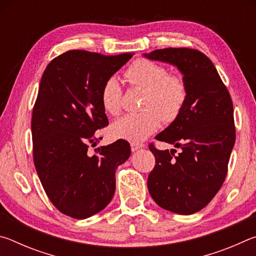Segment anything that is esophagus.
I'll list each match as a JSON object with an SVG mask.
<instances>
[{
  "label": "esophagus",
  "instance_id": "1",
  "mask_svg": "<svg viewBox=\"0 0 256 256\" xmlns=\"http://www.w3.org/2000/svg\"><path fill=\"white\" fill-rule=\"evenodd\" d=\"M144 146V144H138V142H131V150L134 152V151L141 149Z\"/></svg>",
  "mask_w": 256,
  "mask_h": 256
}]
</instances>
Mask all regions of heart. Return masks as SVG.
Listing matches in <instances>:
<instances>
[{
  "instance_id": "heart-1",
  "label": "heart",
  "mask_w": 256,
  "mask_h": 256,
  "mask_svg": "<svg viewBox=\"0 0 256 256\" xmlns=\"http://www.w3.org/2000/svg\"><path fill=\"white\" fill-rule=\"evenodd\" d=\"M132 88L144 89L141 108L138 114H128L115 120L110 134L116 138L141 142L159 128L162 120L170 124L180 118L188 102V92L183 78L168 73L167 68L148 58H138L125 71ZM123 89L115 76L105 81L100 102L104 110L118 115L122 110Z\"/></svg>"
}]
</instances>
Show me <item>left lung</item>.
Masks as SVG:
<instances>
[{
    "mask_svg": "<svg viewBox=\"0 0 256 256\" xmlns=\"http://www.w3.org/2000/svg\"><path fill=\"white\" fill-rule=\"evenodd\" d=\"M144 56L178 68L188 92L180 118L156 136L180 152L149 144L156 158L149 193L162 209L196 214L214 198L227 176L236 138L232 97L214 63L200 50L170 47Z\"/></svg>",
    "mask_w": 256,
    "mask_h": 256,
    "instance_id": "left-lung-1",
    "label": "left lung"
}]
</instances>
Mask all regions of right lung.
Listing matches in <instances>:
<instances>
[{
  "mask_svg": "<svg viewBox=\"0 0 256 256\" xmlns=\"http://www.w3.org/2000/svg\"><path fill=\"white\" fill-rule=\"evenodd\" d=\"M132 53L102 55L72 50L42 73L32 118L34 162L47 196L63 214L86 219L115 193V172L131 154L128 141L94 149L96 131L108 125L100 92Z\"/></svg>",
  "mask_w": 256,
  "mask_h": 256,
  "instance_id": "obj_1",
  "label": "right lung"
}]
</instances>
